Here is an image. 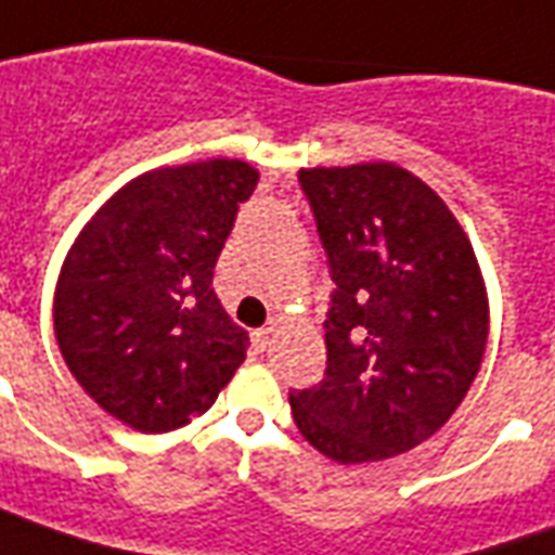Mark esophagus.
I'll return each instance as SVG.
<instances>
[{
  "label": "esophagus",
  "instance_id": "esophagus-1",
  "mask_svg": "<svg viewBox=\"0 0 555 555\" xmlns=\"http://www.w3.org/2000/svg\"><path fill=\"white\" fill-rule=\"evenodd\" d=\"M271 334H274V328H257V332L250 334V337H254V347H257V349L269 347Z\"/></svg>",
  "mask_w": 555,
  "mask_h": 555
}]
</instances>
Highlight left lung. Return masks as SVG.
I'll return each mask as SVG.
<instances>
[{
	"label": "left lung",
	"mask_w": 555,
	"mask_h": 555,
	"mask_svg": "<svg viewBox=\"0 0 555 555\" xmlns=\"http://www.w3.org/2000/svg\"><path fill=\"white\" fill-rule=\"evenodd\" d=\"M332 262L325 379L289 391L298 434L337 463L422 446L478 376L490 298L473 242L430 184L391 160L305 167Z\"/></svg>",
	"instance_id": "left-lung-1"
}]
</instances>
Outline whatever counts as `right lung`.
I'll return each instance as SVG.
<instances>
[{
  "instance_id": "add662e5",
  "label": "right lung",
  "mask_w": 555,
  "mask_h": 555,
  "mask_svg": "<svg viewBox=\"0 0 555 555\" xmlns=\"http://www.w3.org/2000/svg\"><path fill=\"white\" fill-rule=\"evenodd\" d=\"M259 170L211 158L140 172L86 221L53 293L62 359L101 410L170 434L218 400L247 356L211 289Z\"/></svg>"
}]
</instances>
